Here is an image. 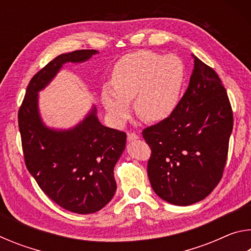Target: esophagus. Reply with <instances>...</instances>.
I'll return each mask as SVG.
<instances>
[{
  "label": "esophagus",
  "instance_id": "esophagus-1",
  "mask_svg": "<svg viewBox=\"0 0 251 251\" xmlns=\"http://www.w3.org/2000/svg\"><path fill=\"white\" fill-rule=\"evenodd\" d=\"M138 135H136L134 133H130V134H127V142H133L136 141V139H138Z\"/></svg>",
  "mask_w": 251,
  "mask_h": 251
}]
</instances>
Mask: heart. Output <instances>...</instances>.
<instances>
[{
	"instance_id": "b5f03b06",
	"label": "heart",
	"mask_w": 251,
	"mask_h": 251,
	"mask_svg": "<svg viewBox=\"0 0 251 251\" xmlns=\"http://www.w3.org/2000/svg\"><path fill=\"white\" fill-rule=\"evenodd\" d=\"M185 82V67L174 55L139 50L123 56L114 66L112 85L106 84L100 100L115 126H122L130 114L150 123L167 120L179 104Z\"/></svg>"
}]
</instances>
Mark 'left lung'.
I'll return each instance as SVG.
<instances>
[{
    "label": "left lung",
    "instance_id": "8db88e82",
    "mask_svg": "<svg viewBox=\"0 0 251 251\" xmlns=\"http://www.w3.org/2000/svg\"><path fill=\"white\" fill-rule=\"evenodd\" d=\"M189 85L171 117L143 131L151 157L147 174L163 201L188 206L202 201L226 165L233 118L222 80L192 54Z\"/></svg>",
    "mask_w": 251,
    "mask_h": 251
}]
</instances>
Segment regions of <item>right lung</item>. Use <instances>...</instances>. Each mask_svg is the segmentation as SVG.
Here are the masks:
<instances>
[{
	"label": "right lung",
	"mask_w": 251,
	"mask_h": 251,
	"mask_svg": "<svg viewBox=\"0 0 251 251\" xmlns=\"http://www.w3.org/2000/svg\"><path fill=\"white\" fill-rule=\"evenodd\" d=\"M96 50L58 55L29 82L19 112L25 165L41 189L61 207L76 214H93L116 193L114 167L125 150L126 134L104 126L93 105L71 128H53L41 116L39 93L66 63H84Z\"/></svg>",
	"instance_id": "1"
}]
</instances>
